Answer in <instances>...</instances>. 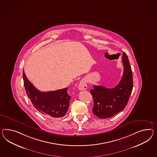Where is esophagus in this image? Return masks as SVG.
Wrapping results in <instances>:
<instances>
[{
    "label": "esophagus",
    "mask_w": 157,
    "mask_h": 157,
    "mask_svg": "<svg viewBox=\"0 0 157 157\" xmlns=\"http://www.w3.org/2000/svg\"><path fill=\"white\" fill-rule=\"evenodd\" d=\"M78 88L80 90H86L87 88V84H86V82L85 79H82L80 81L78 86Z\"/></svg>",
    "instance_id": "obj_1"
}]
</instances>
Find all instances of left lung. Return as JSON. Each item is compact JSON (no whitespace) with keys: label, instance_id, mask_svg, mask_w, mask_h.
Returning a JSON list of instances; mask_svg holds the SVG:
<instances>
[{"label":"left lung","instance_id":"left-lung-1","mask_svg":"<svg viewBox=\"0 0 157 157\" xmlns=\"http://www.w3.org/2000/svg\"><path fill=\"white\" fill-rule=\"evenodd\" d=\"M124 74L119 84L112 89L93 85L90 90L94 100L93 113L101 119L110 118L121 112L128 104L133 90V75L126 54L123 53Z\"/></svg>","mask_w":157,"mask_h":157}]
</instances>
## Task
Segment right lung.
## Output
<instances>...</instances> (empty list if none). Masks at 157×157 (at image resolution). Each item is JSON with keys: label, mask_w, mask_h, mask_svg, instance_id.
I'll return each instance as SVG.
<instances>
[{"label": "right lung", "mask_w": 157, "mask_h": 157, "mask_svg": "<svg viewBox=\"0 0 157 157\" xmlns=\"http://www.w3.org/2000/svg\"><path fill=\"white\" fill-rule=\"evenodd\" d=\"M24 88L33 106L46 116L60 118L65 116L68 110L71 97L68 93V88L41 92L28 80L23 73Z\"/></svg>", "instance_id": "right-lung-1"}]
</instances>
